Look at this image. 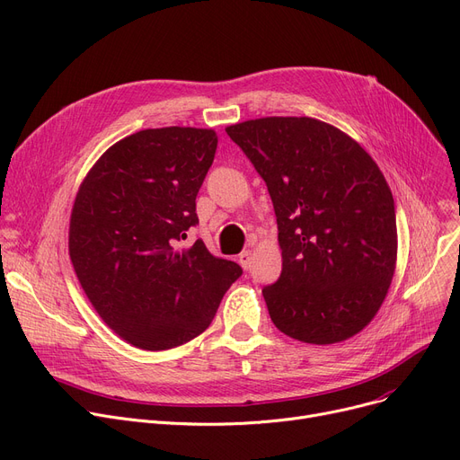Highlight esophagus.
<instances>
[{
	"label": "esophagus",
	"mask_w": 460,
	"mask_h": 460,
	"mask_svg": "<svg viewBox=\"0 0 460 460\" xmlns=\"http://www.w3.org/2000/svg\"><path fill=\"white\" fill-rule=\"evenodd\" d=\"M238 262H240V267H243L244 270H248L252 267V252L246 250V252L240 253L238 255Z\"/></svg>",
	"instance_id": "1"
}]
</instances>
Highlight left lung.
<instances>
[{"mask_svg": "<svg viewBox=\"0 0 460 460\" xmlns=\"http://www.w3.org/2000/svg\"><path fill=\"white\" fill-rule=\"evenodd\" d=\"M226 132L276 212L283 269L262 288L272 323L304 343L349 340L376 315L395 270V205L378 165L311 117H262Z\"/></svg>", "mask_w": 460, "mask_h": 460, "instance_id": "1", "label": "left lung"}]
</instances>
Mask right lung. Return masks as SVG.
Instances as JSON below:
<instances>
[{
    "instance_id": "right-lung-1",
    "label": "right lung",
    "mask_w": 460,
    "mask_h": 460,
    "mask_svg": "<svg viewBox=\"0 0 460 460\" xmlns=\"http://www.w3.org/2000/svg\"><path fill=\"white\" fill-rule=\"evenodd\" d=\"M214 130H139L99 158L70 214L68 253L102 321L143 350L179 347L212 323L243 276L203 240L181 250L198 226L196 198L214 162Z\"/></svg>"
}]
</instances>
